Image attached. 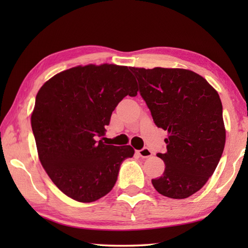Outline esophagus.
<instances>
[{"instance_id":"34e87169","label":"esophagus","mask_w":248,"mask_h":248,"mask_svg":"<svg viewBox=\"0 0 248 248\" xmlns=\"http://www.w3.org/2000/svg\"><path fill=\"white\" fill-rule=\"evenodd\" d=\"M138 154H139V155H140V156H141V157H149V156H151V155H152V152H151V150H150V149H148V148H143V149H140V150H139V151H138Z\"/></svg>"}]
</instances>
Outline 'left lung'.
Here are the masks:
<instances>
[{
  "instance_id": "1",
  "label": "left lung",
  "mask_w": 248,
  "mask_h": 248,
  "mask_svg": "<svg viewBox=\"0 0 248 248\" xmlns=\"http://www.w3.org/2000/svg\"><path fill=\"white\" fill-rule=\"evenodd\" d=\"M130 70L156 127L168 132L166 151L156 155L164 161L165 170L151 182L163 196L187 198L213 175L223 155L226 131L218 93L191 70Z\"/></svg>"
}]
</instances>
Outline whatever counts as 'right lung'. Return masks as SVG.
I'll list each match as a JSON object with an SVG mask.
<instances>
[{"label":"right lung","mask_w":248,"mask_h":248,"mask_svg":"<svg viewBox=\"0 0 248 248\" xmlns=\"http://www.w3.org/2000/svg\"><path fill=\"white\" fill-rule=\"evenodd\" d=\"M125 66L103 64L70 68L46 81L31 117L41 165L68 197L93 202L112 191L131 146L104 145L105 125L125 96L138 94Z\"/></svg>","instance_id":"1"}]
</instances>
